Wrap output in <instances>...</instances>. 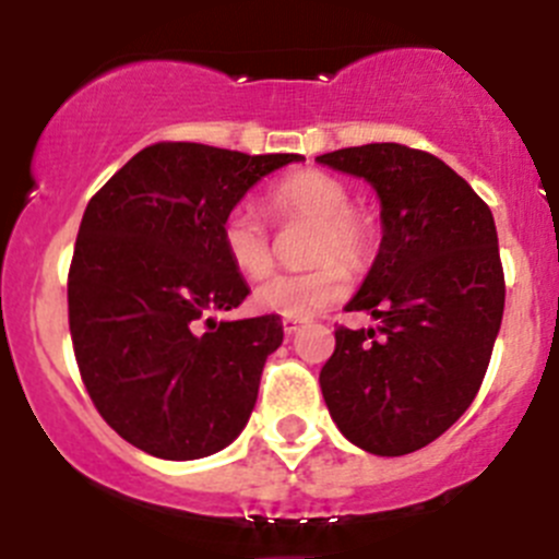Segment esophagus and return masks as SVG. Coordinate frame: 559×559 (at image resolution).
Wrapping results in <instances>:
<instances>
[{
  "label": "esophagus",
  "mask_w": 559,
  "mask_h": 559,
  "mask_svg": "<svg viewBox=\"0 0 559 559\" xmlns=\"http://www.w3.org/2000/svg\"><path fill=\"white\" fill-rule=\"evenodd\" d=\"M302 324H305V319H294V316H285V319H283V330L288 335L299 333V330H302Z\"/></svg>",
  "instance_id": "34e87169"
}]
</instances>
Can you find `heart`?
Listing matches in <instances>:
<instances>
[{
    "mask_svg": "<svg viewBox=\"0 0 559 559\" xmlns=\"http://www.w3.org/2000/svg\"><path fill=\"white\" fill-rule=\"evenodd\" d=\"M349 187L324 170H296L269 187L263 206L280 229L310 224L305 263L310 269L274 274L251 290L260 313L305 319L347 294V271L360 274L378 254L380 229L367 210L349 204ZM221 249L243 276L269 274L274 240L249 206H235L221 221Z\"/></svg>",
    "mask_w": 559,
    "mask_h": 559,
    "instance_id": "b5f03b06",
    "label": "heart"
}]
</instances>
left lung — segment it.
Listing matches in <instances>:
<instances>
[{
	"instance_id": "8db88e82",
	"label": "left lung",
	"mask_w": 559,
	"mask_h": 559,
	"mask_svg": "<svg viewBox=\"0 0 559 559\" xmlns=\"http://www.w3.org/2000/svg\"><path fill=\"white\" fill-rule=\"evenodd\" d=\"M319 162L364 176L383 206L380 251L347 305L380 324L335 328L324 403L353 445L403 456L467 412L490 367L507 296L496 221L433 153L372 142Z\"/></svg>"
}]
</instances>
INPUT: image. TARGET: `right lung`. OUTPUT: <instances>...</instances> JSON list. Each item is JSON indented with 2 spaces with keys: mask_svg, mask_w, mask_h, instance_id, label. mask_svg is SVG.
<instances>
[{
  "mask_svg": "<svg viewBox=\"0 0 559 559\" xmlns=\"http://www.w3.org/2000/svg\"><path fill=\"white\" fill-rule=\"evenodd\" d=\"M299 153L199 142L142 147L92 195L69 265V333L88 397L133 448L173 462L218 453L249 423L280 316L200 319L249 288L221 221Z\"/></svg>",
  "mask_w": 559,
  "mask_h": 559,
  "instance_id": "right-lung-1",
  "label": "right lung"
}]
</instances>
